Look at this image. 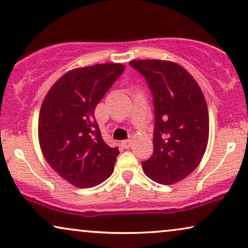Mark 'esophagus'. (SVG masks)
<instances>
[{
  "mask_svg": "<svg viewBox=\"0 0 248 248\" xmlns=\"http://www.w3.org/2000/svg\"><path fill=\"white\" fill-rule=\"evenodd\" d=\"M122 146H124V148H129L131 145H133V140H122Z\"/></svg>",
  "mask_w": 248,
  "mask_h": 248,
  "instance_id": "1",
  "label": "esophagus"
}]
</instances>
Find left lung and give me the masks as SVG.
I'll use <instances>...</instances> for the list:
<instances>
[{
	"label": "left lung",
	"instance_id": "left-lung-1",
	"mask_svg": "<svg viewBox=\"0 0 248 248\" xmlns=\"http://www.w3.org/2000/svg\"><path fill=\"white\" fill-rule=\"evenodd\" d=\"M129 64L147 80L153 94V155L141 163L155 183L173 185L199 167L209 141V111L195 79L167 60H134Z\"/></svg>",
	"mask_w": 248,
	"mask_h": 248
}]
</instances>
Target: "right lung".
I'll use <instances>...</instances> for the list:
<instances>
[{"label":"right lung","mask_w":248,"mask_h":248,"mask_svg":"<svg viewBox=\"0 0 248 248\" xmlns=\"http://www.w3.org/2000/svg\"><path fill=\"white\" fill-rule=\"evenodd\" d=\"M124 70L121 63L72 69L54 82L42 103V153L59 176L78 188L97 186L114 170L119 150L104 143L94 112Z\"/></svg>","instance_id":"add662e5"}]
</instances>
